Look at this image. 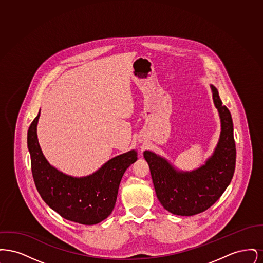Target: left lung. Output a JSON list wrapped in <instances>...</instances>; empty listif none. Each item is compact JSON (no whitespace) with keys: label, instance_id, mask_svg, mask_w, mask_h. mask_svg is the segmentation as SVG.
<instances>
[{"label":"left lung","instance_id":"left-lung-1","mask_svg":"<svg viewBox=\"0 0 263 263\" xmlns=\"http://www.w3.org/2000/svg\"><path fill=\"white\" fill-rule=\"evenodd\" d=\"M214 103L220 113L222 131L215 153L205 165L190 174L177 173L161 157L146 151L156 194L165 210L192 216L204 212L218 200L230 184L236 167V143L231 112L211 86Z\"/></svg>","mask_w":263,"mask_h":263}]
</instances>
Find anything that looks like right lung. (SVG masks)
Instances as JSON below:
<instances>
[{
    "label": "right lung",
    "instance_id": "add662e5",
    "mask_svg": "<svg viewBox=\"0 0 263 263\" xmlns=\"http://www.w3.org/2000/svg\"><path fill=\"white\" fill-rule=\"evenodd\" d=\"M39 113L27 131L31 172L38 193L61 217L83 225H95L112 212L126 170L137 161L130 151L108 161L93 175L76 178L51 166L44 158L36 135Z\"/></svg>",
    "mask_w": 263,
    "mask_h": 263
}]
</instances>
